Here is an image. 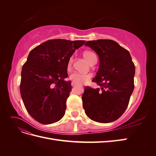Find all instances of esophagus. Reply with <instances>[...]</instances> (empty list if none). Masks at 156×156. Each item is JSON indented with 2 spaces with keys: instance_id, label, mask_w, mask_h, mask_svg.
Returning <instances> with one entry per match:
<instances>
[{
  "instance_id": "34e87169",
  "label": "esophagus",
  "mask_w": 156,
  "mask_h": 156,
  "mask_svg": "<svg viewBox=\"0 0 156 156\" xmlns=\"http://www.w3.org/2000/svg\"><path fill=\"white\" fill-rule=\"evenodd\" d=\"M71 84H72V87H74L75 85V83L74 82H72V83H71Z\"/></svg>"
}]
</instances>
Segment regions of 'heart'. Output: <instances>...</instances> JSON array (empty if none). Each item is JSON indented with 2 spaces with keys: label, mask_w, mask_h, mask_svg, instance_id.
Listing matches in <instances>:
<instances>
[{
  "label": "heart",
  "mask_w": 156,
  "mask_h": 156,
  "mask_svg": "<svg viewBox=\"0 0 156 156\" xmlns=\"http://www.w3.org/2000/svg\"><path fill=\"white\" fill-rule=\"evenodd\" d=\"M84 57L85 58L90 64H92L97 60L96 55L90 51H85L83 53ZM73 58L72 56L69 58L68 62V68H70L73 63ZM91 78V75L89 73H82L77 72H73L69 75V79L76 84H84L87 83Z\"/></svg>",
  "instance_id": "b5f03b06"
}]
</instances>
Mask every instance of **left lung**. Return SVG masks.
Listing matches in <instances>:
<instances>
[{
  "instance_id": "left-lung-1",
  "label": "left lung",
  "mask_w": 156,
  "mask_h": 156,
  "mask_svg": "<svg viewBox=\"0 0 156 156\" xmlns=\"http://www.w3.org/2000/svg\"><path fill=\"white\" fill-rule=\"evenodd\" d=\"M99 56L100 67L92 81L100 87H86L83 108L91 120L109 123L123 115L134 89L135 65L129 51L111 40L88 41L85 44Z\"/></svg>"
}]
</instances>
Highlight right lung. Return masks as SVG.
<instances>
[{
	"label": "right lung",
	"mask_w": 156,
	"mask_h": 156,
	"mask_svg": "<svg viewBox=\"0 0 156 156\" xmlns=\"http://www.w3.org/2000/svg\"><path fill=\"white\" fill-rule=\"evenodd\" d=\"M84 40L55 39L33 49L21 71L20 92L29 115L42 124L58 122L64 116L72 90L68 77L69 58Z\"/></svg>",
	"instance_id": "1"
}]
</instances>
